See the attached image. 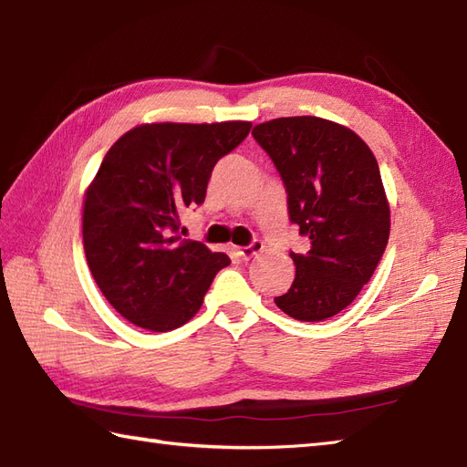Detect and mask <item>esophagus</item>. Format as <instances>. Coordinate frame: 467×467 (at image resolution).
Listing matches in <instances>:
<instances>
[{
    "label": "esophagus",
    "instance_id": "obj_1",
    "mask_svg": "<svg viewBox=\"0 0 467 467\" xmlns=\"http://www.w3.org/2000/svg\"><path fill=\"white\" fill-rule=\"evenodd\" d=\"M263 248H265V244L260 243V241H254L251 246H244V248H238L236 251V254H241L244 260H248V258H253V256H256L258 253H263Z\"/></svg>",
    "mask_w": 467,
    "mask_h": 467
}]
</instances>
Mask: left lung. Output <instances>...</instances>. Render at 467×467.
Masks as SVG:
<instances>
[{
  "label": "left lung",
  "instance_id": "obj_1",
  "mask_svg": "<svg viewBox=\"0 0 467 467\" xmlns=\"http://www.w3.org/2000/svg\"><path fill=\"white\" fill-rule=\"evenodd\" d=\"M288 192L290 221L308 236L292 286L276 306L302 322L342 312L380 263L389 236V202L378 161L352 129L322 117H280L254 125Z\"/></svg>",
  "mask_w": 467,
  "mask_h": 467
}]
</instances>
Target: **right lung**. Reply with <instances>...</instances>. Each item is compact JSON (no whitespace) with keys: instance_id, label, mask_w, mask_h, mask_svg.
<instances>
[{"instance_id":"right-lung-1","label":"right lung","mask_w":467,"mask_h":467,"mask_svg":"<svg viewBox=\"0 0 467 467\" xmlns=\"http://www.w3.org/2000/svg\"><path fill=\"white\" fill-rule=\"evenodd\" d=\"M251 127L143 123L107 150L83 197V246L103 296L135 327L169 332L187 324L231 265L224 253L172 233L179 213L204 201L216 161Z\"/></svg>"}]
</instances>
